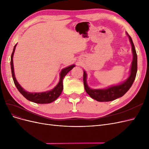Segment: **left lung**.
Masks as SVG:
<instances>
[{"instance_id":"1","label":"left lung","mask_w":149,"mask_h":149,"mask_svg":"<svg viewBox=\"0 0 149 149\" xmlns=\"http://www.w3.org/2000/svg\"><path fill=\"white\" fill-rule=\"evenodd\" d=\"M129 38V41L131 43L132 52L133 54V60L132 61L131 68L130 70V75L129 78L126 79L124 82L118 85L112 86L106 89H94L90 88L86 81L87 74L86 71H84L83 73V83L84 86L85 91L94 100L100 102H107L111 101L120 97L127 92L136 78L137 71V56L136 49L131 37L126 33Z\"/></svg>"}]
</instances>
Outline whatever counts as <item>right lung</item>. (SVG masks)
Here are the masks:
<instances>
[{"label":"right lung","instance_id":"obj_1","mask_svg":"<svg viewBox=\"0 0 149 149\" xmlns=\"http://www.w3.org/2000/svg\"><path fill=\"white\" fill-rule=\"evenodd\" d=\"M17 46V44L13 47V52L11 55V60H10V66H11V71H12V75L13 82L17 87L19 91L23 95L26 100L38 104H48L51 103L52 102L55 101L56 99L60 96V94L63 89V80L65 76L70 71H71L73 68L75 66L74 65H71L68 66L65 68L63 69L60 73V81L58 83L56 86L50 91H47L46 92L42 93H29L26 91L23 88H22L21 86L17 82V81L15 78V74H14V68H13V54L15 52V49Z\"/></svg>","mask_w":149,"mask_h":149}]
</instances>
